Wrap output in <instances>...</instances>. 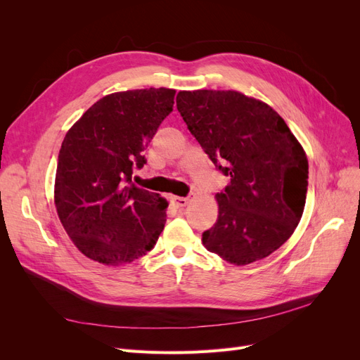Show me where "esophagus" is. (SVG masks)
<instances>
[{"label":"esophagus","instance_id":"1","mask_svg":"<svg viewBox=\"0 0 360 360\" xmlns=\"http://www.w3.org/2000/svg\"><path fill=\"white\" fill-rule=\"evenodd\" d=\"M192 201V197H172V204L177 207V209H183Z\"/></svg>","mask_w":360,"mask_h":360}]
</instances>
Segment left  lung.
Masks as SVG:
<instances>
[{"instance_id":"left-lung-1","label":"left lung","mask_w":360,"mask_h":360,"mask_svg":"<svg viewBox=\"0 0 360 360\" xmlns=\"http://www.w3.org/2000/svg\"><path fill=\"white\" fill-rule=\"evenodd\" d=\"M177 110L230 176L202 245L234 266L269 257L296 230L307 201L308 158L297 138L274 108L240 91H179Z\"/></svg>"}]
</instances>
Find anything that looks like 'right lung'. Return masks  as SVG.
I'll list each match as a JSON object with an SVG mask.
<instances>
[{"label": "right lung", "instance_id": "obj_1", "mask_svg": "<svg viewBox=\"0 0 360 360\" xmlns=\"http://www.w3.org/2000/svg\"><path fill=\"white\" fill-rule=\"evenodd\" d=\"M172 89L108 94L64 136L53 202L81 252L105 266L132 263L155 248L168 201L132 184L160 123L172 112Z\"/></svg>", "mask_w": 360, "mask_h": 360}]
</instances>
